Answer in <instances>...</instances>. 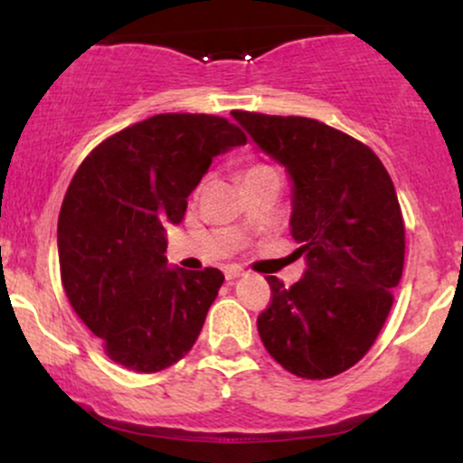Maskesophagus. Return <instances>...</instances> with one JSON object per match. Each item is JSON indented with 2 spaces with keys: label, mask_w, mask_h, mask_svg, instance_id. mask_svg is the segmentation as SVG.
<instances>
[{
  "label": "esophagus",
  "mask_w": 463,
  "mask_h": 463,
  "mask_svg": "<svg viewBox=\"0 0 463 463\" xmlns=\"http://www.w3.org/2000/svg\"><path fill=\"white\" fill-rule=\"evenodd\" d=\"M224 274H226V280H235V279H239V276H243L246 272H243L241 268H237V265H228V268L224 269Z\"/></svg>",
  "instance_id": "esophagus-1"
}]
</instances>
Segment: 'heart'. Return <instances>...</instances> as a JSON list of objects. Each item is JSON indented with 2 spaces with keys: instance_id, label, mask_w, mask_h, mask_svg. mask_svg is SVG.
Masks as SVG:
<instances>
[{
  "instance_id": "b5f03b06",
  "label": "heart",
  "mask_w": 463,
  "mask_h": 463,
  "mask_svg": "<svg viewBox=\"0 0 463 463\" xmlns=\"http://www.w3.org/2000/svg\"><path fill=\"white\" fill-rule=\"evenodd\" d=\"M261 169H268V167H265V165H252V167L246 169V174H243V176H248V174H254V172H261Z\"/></svg>"
}]
</instances>
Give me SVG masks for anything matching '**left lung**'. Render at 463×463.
Listing matches in <instances>:
<instances>
[{
    "mask_svg": "<svg viewBox=\"0 0 463 463\" xmlns=\"http://www.w3.org/2000/svg\"><path fill=\"white\" fill-rule=\"evenodd\" d=\"M261 152L291 178V237L307 272L257 326L291 374L331 379L368 353L392 309L405 263V224L390 174L368 146L309 117L232 110Z\"/></svg>",
    "mask_w": 463,
    "mask_h": 463,
    "instance_id": "8db88e82",
    "label": "left lung"
}]
</instances>
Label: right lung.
I'll return each mask as SVG.
<instances>
[{"instance_id":"right-lung-1","label":"right lung","mask_w":463,"mask_h":463,"mask_svg":"<svg viewBox=\"0 0 463 463\" xmlns=\"http://www.w3.org/2000/svg\"><path fill=\"white\" fill-rule=\"evenodd\" d=\"M246 135L215 115L165 113L124 128L84 158L58 217L67 298L115 364L158 372L183 359L224 283L215 268H167L165 226L215 156Z\"/></svg>"}]
</instances>
